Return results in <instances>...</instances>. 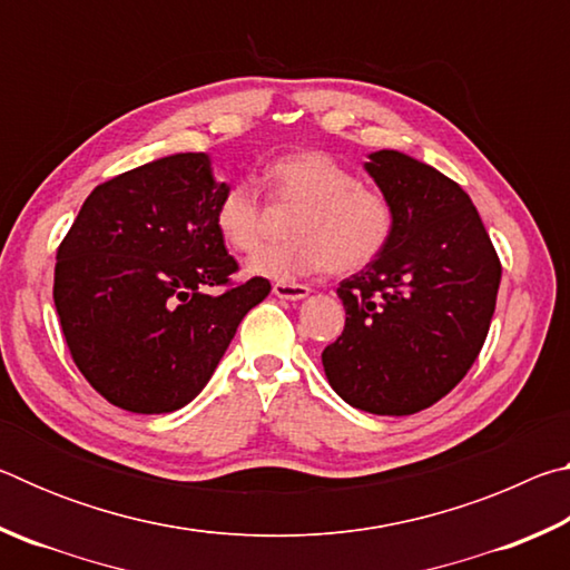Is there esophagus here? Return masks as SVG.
Segmentation results:
<instances>
[{
	"instance_id": "34e87169",
	"label": "esophagus",
	"mask_w": 570,
	"mask_h": 570,
	"mask_svg": "<svg viewBox=\"0 0 570 570\" xmlns=\"http://www.w3.org/2000/svg\"><path fill=\"white\" fill-rule=\"evenodd\" d=\"M308 292H312V288L304 286V284H282V282L274 284V294L278 298H288V302H298V298H306Z\"/></svg>"
}]
</instances>
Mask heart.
<instances>
[{"label": "heart", "instance_id": "obj_1", "mask_svg": "<svg viewBox=\"0 0 570 570\" xmlns=\"http://www.w3.org/2000/svg\"><path fill=\"white\" fill-rule=\"evenodd\" d=\"M278 204H302L292 220L294 240L262 250L248 274L292 284L298 278L362 272L387 250L394 234V208L384 193L362 186L340 160L324 150H296L266 168ZM216 228L226 244L254 254L262 248L268 208L254 183L236 180L216 204Z\"/></svg>", "mask_w": 570, "mask_h": 570}]
</instances>
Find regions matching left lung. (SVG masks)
<instances>
[{
	"label": "left lung",
	"mask_w": 570,
	"mask_h": 570,
	"mask_svg": "<svg viewBox=\"0 0 570 570\" xmlns=\"http://www.w3.org/2000/svg\"><path fill=\"white\" fill-rule=\"evenodd\" d=\"M364 168L390 198L394 234L336 288L346 322L322 352L332 390L356 410L414 414L478 360L495 312L500 258L465 190L400 150Z\"/></svg>",
	"instance_id": "obj_1"
}]
</instances>
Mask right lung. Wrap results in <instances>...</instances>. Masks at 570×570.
<instances>
[{"mask_svg": "<svg viewBox=\"0 0 570 570\" xmlns=\"http://www.w3.org/2000/svg\"><path fill=\"white\" fill-rule=\"evenodd\" d=\"M206 153H176L100 183L57 248L55 306L77 370L115 407L163 414L206 387L272 284L238 272L216 228ZM210 285L225 292L208 295Z\"/></svg>", "mask_w": 570, "mask_h": 570, "instance_id": "add662e5", "label": "right lung"}]
</instances>
